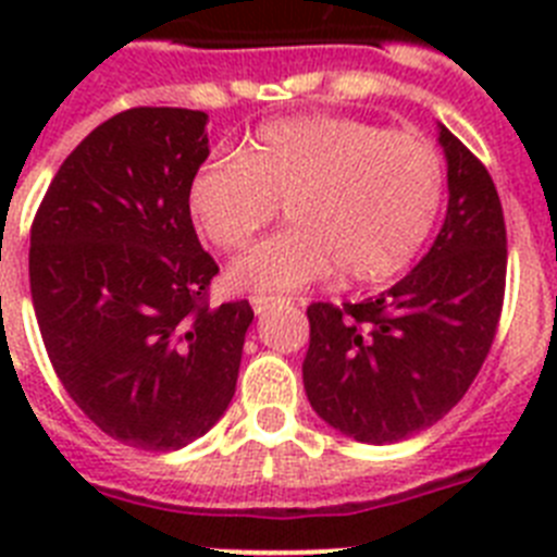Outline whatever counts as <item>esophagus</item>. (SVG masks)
<instances>
[{
  "label": "esophagus",
  "instance_id": "esophagus-1",
  "mask_svg": "<svg viewBox=\"0 0 557 557\" xmlns=\"http://www.w3.org/2000/svg\"><path fill=\"white\" fill-rule=\"evenodd\" d=\"M282 304L284 298H275V295H253V298H250V307H253L256 314H264L268 309L282 307Z\"/></svg>",
  "mask_w": 557,
  "mask_h": 557
}]
</instances>
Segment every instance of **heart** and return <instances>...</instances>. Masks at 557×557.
Returning <instances> with one entry per match:
<instances>
[{
  "label": "heart",
  "instance_id": "heart-1",
  "mask_svg": "<svg viewBox=\"0 0 557 557\" xmlns=\"http://www.w3.org/2000/svg\"><path fill=\"white\" fill-rule=\"evenodd\" d=\"M441 150L416 131L348 116L268 122L239 152L211 156L189 181V214L220 250L253 239L282 203L289 225L231 264L250 293H289L343 273L379 282L430 236L444 203Z\"/></svg>",
  "mask_w": 557,
  "mask_h": 557
}]
</instances>
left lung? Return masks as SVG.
<instances>
[{
	"label": "left lung",
	"mask_w": 557,
	"mask_h": 557,
	"mask_svg": "<svg viewBox=\"0 0 557 557\" xmlns=\"http://www.w3.org/2000/svg\"><path fill=\"white\" fill-rule=\"evenodd\" d=\"M437 145L449 203L424 259L366 301L307 309L309 405L359 444H398L437 424L480 373L499 323L508 270L499 195L441 122Z\"/></svg>",
	"instance_id": "obj_1"
}]
</instances>
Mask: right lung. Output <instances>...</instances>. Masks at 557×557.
<instances>
[{
    "label": "right lung",
    "instance_id": "add662e5",
    "mask_svg": "<svg viewBox=\"0 0 557 557\" xmlns=\"http://www.w3.org/2000/svg\"><path fill=\"white\" fill-rule=\"evenodd\" d=\"M203 111L131 108L69 152L29 231V293L49 362L106 435L175 451L228 410L248 301L209 307L189 181Z\"/></svg>",
    "mask_w": 557,
    "mask_h": 557
}]
</instances>
